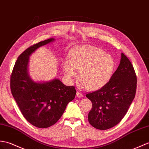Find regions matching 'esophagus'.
<instances>
[{
  "instance_id": "obj_1",
  "label": "esophagus",
  "mask_w": 149,
  "mask_h": 149,
  "mask_svg": "<svg viewBox=\"0 0 149 149\" xmlns=\"http://www.w3.org/2000/svg\"><path fill=\"white\" fill-rule=\"evenodd\" d=\"M76 95H77L78 98H82L83 97V94L82 93L79 92V91L77 92V94H76Z\"/></svg>"
}]
</instances>
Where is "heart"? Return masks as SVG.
Returning <instances> with one entry per match:
<instances>
[{
	"instance_id": "1",
	"label": "heart",
	"mask_w": 149,
	"mask_h": 149,
	"mask_svg": "<svg viewBox=\"0 0 149 149\" xmlns=\"http://www.w3.org/2000/svg\"><path fill=\"white\" fill-rule=\"evenodd\" d=\"M115 61L111 55L100 48L86 46L72 52L70 60L63 63L65 73L69 79L77 76V69H81L79 77L81 84L95 90L102 88L110 81L115 69Z\"/></svg>"
}]
</instances>
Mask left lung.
Here are the masks:
<instances>
[{"label": "left lung", "mask_w": 149, "mask_h": 149, "mask_svg": "<svg viewBox=\"0 0 149 149\" xmlns=\"http://www.w3.org/2000/svg\"><path fill=\"white\" fill-rule=\"evenodd\" d=\"M137 79L133 65L125 54L110 81L86 96L92 102L88 121L92 126L105 130L120 122L129 109L136 91Z\"/></svg>", "instance_id": "1"}]
</instances>
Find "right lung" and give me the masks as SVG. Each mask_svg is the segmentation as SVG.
I'll return each instance as SVG.
<instances>
[{
    "label": "right lung",
    "instance_id": "obj_1",
    "mask_svg": "<svg viewBox=\"0 0 149 149\" xmlns=\"http://www.w3.org/2000/svg\"><path fill=\"white\" fill-rule=\"evenodd\" d=\"M54 40L51 38L41 41L24 51L17 59L10 78L11 93L21 112L31 124L39 128L56 123L76 95L74 86H65L57 79L36 82L28 74L30 55Z\"/></svg>",
    "mask_w": 149,
    "mask_h": 149
}]
</instances>
